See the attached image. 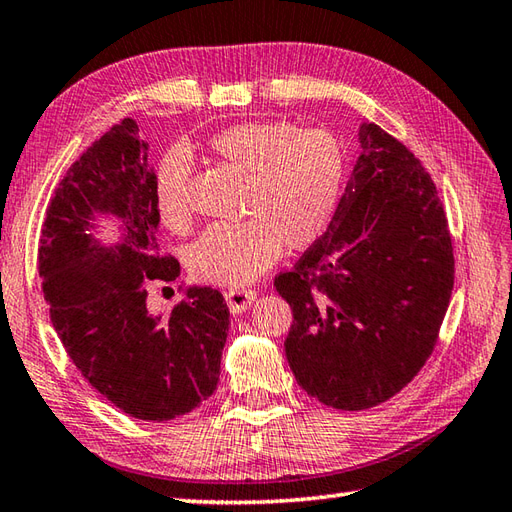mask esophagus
<instances>
[{
    "instance_id": "esophagus-1",
    "label": "esophagus",
    "mask_w": 512,
    "mask_h": 512,
    "mask_svg": "<svg viewBox=\"0 0 512 512\" xmlns=\"http://www.w3.org/2000/svg\"><path fill=\"white\" fill-rule=\"evenodd\" d=\"M224 297H226V304L230 308V313L239 315V313H244V310L250 304H253V299L257 297V293L253 288H228Z\"/></svg>"
}]
</instances>
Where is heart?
<instances>
[{"instance_id":"obj_1","label":"heart","mask_w":512,"mask_h":512,"mask_svg":"<svg viewBox=\"0 0 512 512\" xmlns=\"http://www.w3.org/2000/svg\"><path fill=\"white\" fill-rule=\"evenodd\" d=\"M210 153L246 173L242 222L210 224L188 248L195 279L219 286L253 282L277 262L282 248L299 250L326 233L342 197L346 159L337 139L319 128L282 122H244L219 130ZM193 162L184 148H170L155 173V208L173 233L193 224Z\"/></svg>"}]
</instances>
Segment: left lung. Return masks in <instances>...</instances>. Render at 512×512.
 Masks as SVG:
<instances>
[{
    "instance_id": "8db88e82",
    "label": "left lung",
    "mask_w": 512,
    "mask_h": 512,
    "mask_svg": "<svg viewBox=\"0 0 512 512\" xmlns=\"http://www.w3.org/2000/svg\"><path fill=\"white\" fill-rule=\"evenodd\" d=\"M326 233L275 277L293 310L284 342L310 397L339 410L397 395L433 355L455 284L453 237L422 162L377 124L359 128Z\"/></svg>"
}]
</instances>
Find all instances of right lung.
Returning a JSON list of instances; mask_svg holds the SVG:
<instances>
[{
  "mask_svg": "<svg viewBox=\"0 0 512 512\" xmlns=\"http://www.w3.org/2000/svg\"><path fill=\"white\" fill-rule=\"evenodd\" d=\"M153 184L148 144L124 117L59 182L37 268L50 322L86 382L130 417L168 422L215 393L228 306L219 290L195 286L168 317L148 310V282L179 277V262L157 244ZM93 212L123 219L122 245L92 244L83 230Z\"/></svg>",
  "mask_w": 512,
  "mask_h": 512,
  "instance_id": "right-lung-1",
  "label": "right lung"
}]
</instances>
